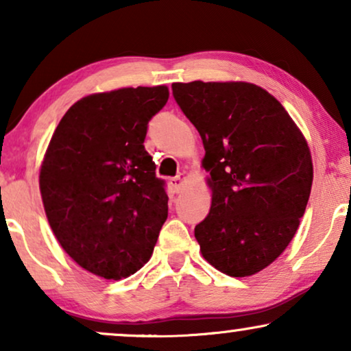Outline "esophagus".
I'll return each instance as SVG.
<instances>
[{"mask_svg":"<svg viewBox=\"0 0 351 351\" xmlns=\"http://www.w3.org/2000/svg\"><path fill=\"white\" fill-rule=\"evenodd\" d=\"M185 182H186V176L185 174H177L176 177H172V179L169 180V184H171V186H172V190L176 191V193H179V191L182 190V186L185 185Z\"/></svg>","mask_w":351,"mask_h":351,"instance_id":"obj_1","label":"esophagus"}]
</instances>
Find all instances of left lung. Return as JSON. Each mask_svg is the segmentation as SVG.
<instances>
[{"label": "left lung", "instance_id": "8db88e82", "mask_svg": "<svg viewBox=\"0 0 351 351\" xmlns=\"http://www.w3.org/2000/svg\"><path fill=\"white\" fill-rule=\"evenodd\" d=\"M172 94L203 138L210 176V210L195 227L199 251L225 275H256L299 228L313 182L308 143L261 86L191 81Z\"/></svg>", "mask_w": 351, "mask_h": 351}]
</instances>
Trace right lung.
<instances>
[{
	"label": "right lung",
	"instance_id": "obj_1",
	"mask_svg": "<svg viewBox=\"0 0 351 351\" xmlns=\"http://www.w3.org/2000/svg\"><path fill=\"white\" fill-rule=\"evenodd\" d=\"M167 86L86 95L56 128L40 169L47 222L81 268L121 280L150 261L167 219L165 182L143 141Z\"/></svg>",
	"mask_w": 351,
	"mask_h": 351
}]
</instances>
